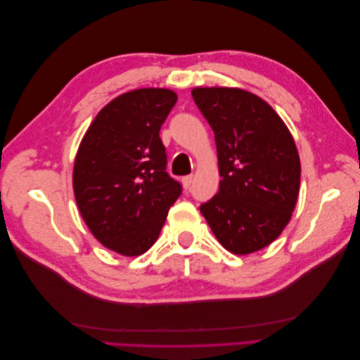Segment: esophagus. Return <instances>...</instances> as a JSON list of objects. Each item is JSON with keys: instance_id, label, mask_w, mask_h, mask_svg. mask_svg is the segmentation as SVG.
I'll list each match as a JSON object with an SVG mask.
<instances>
[{"instance_id": "obj_1", "label": "esophagus", "mask_w": 360, "mask_h": 360, "mask_svg": "<svg viewBox=\"0 0 360 360\" xmlns=\"http://www.w3.org/2000/svg\"><path fill=\"white\" fill-rule=\"evenodd\" d=\"M192 182H193V176L192 174L184 176V178H182V186H184V188H190V186H192Z\"/></svg>"}]
</instances>
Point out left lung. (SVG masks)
<instances>
[{
  "instance_id": "obj_1",
  "label": "left lung",
  "mask_w": 360,
  "mask_h": 360,
  "mask_svg": "<svg viewBox=\"0 0 360 360\" xmlns=\"http://www.w3.org/2000/svg\"><path fill=\"white\" fill-rule=\"evenodd\" d=\"M215 133L219 190L201 204L213 235L248 255L278 238L300 188V159L289 129L263 98L238 88H195Z\"/></svg>"
}]
</instances>
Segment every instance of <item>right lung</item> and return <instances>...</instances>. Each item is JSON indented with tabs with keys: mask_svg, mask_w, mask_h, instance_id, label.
Returning <instances> with one entry per match:
<instances>
[{
	"mask_svg": "<svg viewBox=\"0 0 360 360\" xmlns=\"http://www.w3.org/2000/svg\"><path fill=\"white\" fill-rule=\"evenodd\" d=\"M178 96L134 89L97 114L74 162V195L82 218L105 248L136 257L160 233L182 186L167 173L160 127Z\"/></svg>",
	"mask_w": 360,
	"mask_h": 360,
	"instance_id": "right-lung-1",
	"label": "right lung"
}]
</instances>
